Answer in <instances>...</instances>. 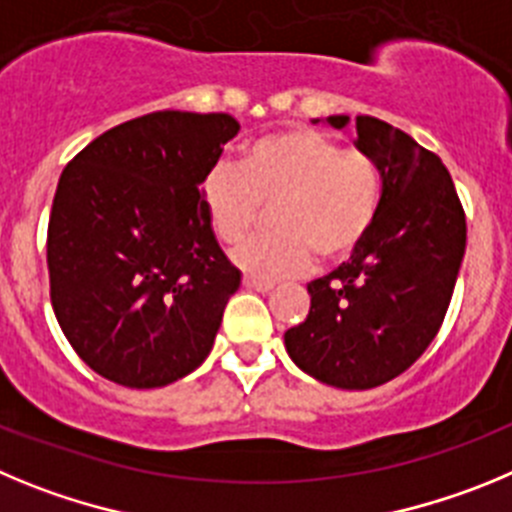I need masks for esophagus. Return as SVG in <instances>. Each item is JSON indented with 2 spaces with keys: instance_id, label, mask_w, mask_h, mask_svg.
<instances>
[{
  "instance_id": "obj_1",
  "label": "esophagus",
  "mask_w": 512,
  "mask_h": 512,
  "mask_svg": "<svg viewBox=\"0 0 512 512\" xmlns=\"http://www.w3.org/2000/svg\"><path fill=\"white\" fill-rule=\"evenodd\" d=\"M245 288L257 290V293H267V290L275 288V283H273V280H262V278H252V275H247Z\"/></svg>"
}]
</instances>
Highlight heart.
I'll return each mask as SVG.
<instances>
[{"label":"heart","mask_w":512,"mask_h":512,"mask_svg":"<svg viewBox=\"0 0 512 512\" xmlns=\"http://www.w3.org/2000/svg\"><path fill=\"white\" fill-rule=\"evenodd\" d=\"M380 201L377 160L311 127L260 137L245 147L239 168L219 163L201 178V204L227 245L255 227L262 204H273V232L234 252L245 273L267 280L306 273L313 252L321 260L347 257L375 224Z\"/></svg>","instance_id":"1"}]
</instances>
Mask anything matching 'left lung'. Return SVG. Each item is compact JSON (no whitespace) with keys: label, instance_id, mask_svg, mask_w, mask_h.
<instances>
[{"label":"left lung","instance_id":"obj_1","mask_svg":"<svg viewBox=\"0 0 512 512\" xmlns=\"http://www.w3.org/2000/svg\"><path fill=\"white\" fill-rule=\"evenodd\" d=\"M326 122L344 130L349 117ZM354 127L357 150L382 170L380 211L352 257L308 283L306 321L283 339L306 375L331 388L370 390L408 370L434 342L467 247V222L439 155L382 119L357 117Z\"/></svg>","mask_w":512,"mask_h":512}]
</instances>
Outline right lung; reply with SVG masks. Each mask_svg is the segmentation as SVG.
Here are the masks:
<instances>
[{"label": "right lung", "instance_id": "add662e5", "mask_svg": "<svg viewBox=\"0 0 512 512\" xmlns=\"http://www.w3.org/2000/svg\"><path fill=\"white\" fill-rule=\"evenodd\" d=\"M239 132L229 114L153 112L63 170L48 222L50 303L76 354L124 388H163L209 357L242 273L201 204Z\"/></svg>", "mask_w": 512, "mask_h": 512}]
</instances>
